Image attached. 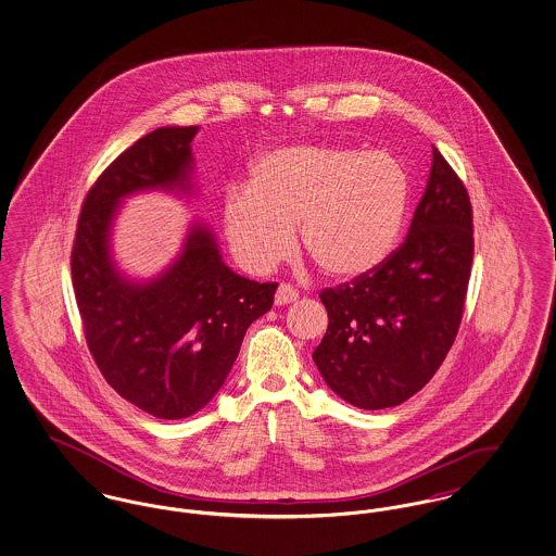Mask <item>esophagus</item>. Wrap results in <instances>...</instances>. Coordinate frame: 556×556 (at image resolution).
I'll return each mask as SVG.
<instances>
[{"label":"esophagus","mask_w":556,"mask_h":556,"mask_svg":"<svg viewBox=\"0 0 556 556\" xmlns=\"http://www.w3.org/2000/svg\"><path fill=\"white\" fill-rule=\"evenodd\" d=\"M295 300H298V291L293 290L288 283H281L277 288V293H275V304L277 306H286V304H291Z\"/></svg>","instance_id":"1"}]
</instances>
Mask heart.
<instances>
[{"label": "heart", "mask_w": 556, "mask_h": 556, "mask_svg": "<svg viewBox=\"0 0 556 556\" xmlns=\"http://www.w3.org/2000/svg\"><path fill=\"white\" fill-rule=\"evenodd\" d=\"M410 204V177L390 152L348 146H290L252 164L250 186L223 202L239 265L266 273L295 245L333 281H358L396 248Z\"/></svg>", "instance_id": "obj_1"}]
</instances>
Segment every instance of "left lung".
<instances>
[{"label": "left lung", "mask_w": 556, "mask_h": 556, "mask_svg": "<svg viewBox=\"0 0 556 556\" xmlns=\"http://www.w3.org/2000/svg\"><path fill=\"white\" fill-rule=\"evenodd\" d=\"M471 261L467 189L433 148L404 243L369 277L320 293L329 325L313 361L325 383L365 410L415 396L456 338Z\"/></svg>", "instance_id": "obj_1"}]
</instances>
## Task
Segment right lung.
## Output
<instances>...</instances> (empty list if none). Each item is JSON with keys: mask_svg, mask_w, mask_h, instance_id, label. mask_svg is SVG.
<instances>
[{"mask_svg": "<svg viewBox=\"0 0 556 556\" xmlns=\"http://www.w3.org/2000/svg\"><path fill=\"white\" fill-rule=\"evenodd\" d=\"M198 131L160 127L114 160L83 202L71 258L98 369L156 419H186L211 402L248 327L270 311L277 290L225 265L214 231L200 220H189L177 258L150 279H132L112 258V229L127 198L143 191L193 195Z\"/></svg>", "mask_w": 556, "mask_h": 556, "instance_id": "add662e5", "label": "right lung"}]
</instances>
